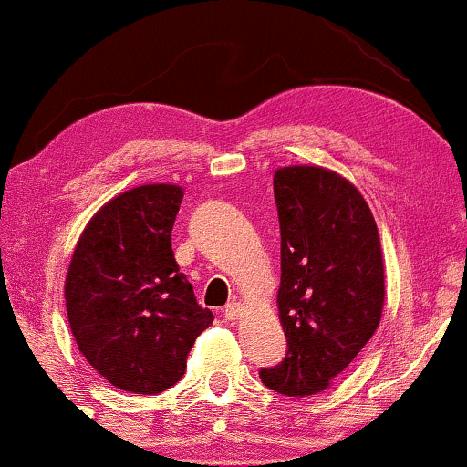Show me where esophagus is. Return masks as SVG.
I'll list each match as a JSON object with an SVG mask.
<instances>
[{
    "instance_id": "obj_1",
    "label": "esophagus",
    "mask_w": 467,
    "mask_h": 467,
    "mask_svg": "<svg viewBox=\"0 0 467 467\" xmlns=\"http://www.w3.org/2000/svg\"><path fill=\"white\" fill-rule=\"evenodd\" d=\"M241 310H244V306L239 302H230L226 308H223V318H226V321H234V318H239Z\"/></svg>"
}]
</instances>
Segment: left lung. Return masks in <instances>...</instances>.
Instances as JSON below:
<instances>
[{
	"instance_id": "8db88e82",
	"label": "left lung",
	"mask_w": 467,
	"mask_h": 467,
	"mask_svg": "<svg viewBox=\"0 0 467 467\" xmlns=\"http://www.w3.org/2000/svg\"><path fill=\"white\" fill-rule=\"evenodd\" d=\"M274 196L282 239L277 310L288 351L261 379L286 397H310L326 390L379 326V233L362 193L332 170H275Z\"/></svg>"
}]
</instances>
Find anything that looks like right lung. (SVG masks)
I'll return each mask as SVG.
<instances>
[{
  "label": "right lung",
  "instance_id": "right-lung-1",
  "mask_svg": "<svg viewBox=\"0 0 467 467\" xmlns=\"http://www.w3.org/2000/svg\"><path fill=\"white\" fill-rule=\"evenodd\" d=\"M179 185H141L94 213L70 258L64 297L77 347L118 390L159 394L185 375L213 323L172 252Z\"/></svg>",
  "mask_w": 467,
  "mask_h": 467
}]
</instances>
